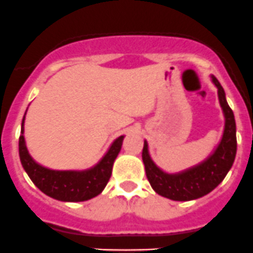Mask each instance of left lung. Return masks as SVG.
I'll use <instances>...</instances> for the list:
<instances>
[{"label":"left lung","instance_id":"8db88e82","mask_svg":"<svg viewBox=\"0 0 253 253\" xmlns=\"http://www.w3.org/2000/svg\"><path fill=\"white\" fill-rule=\"evenodd\" d=\"M212 84L217 89L220 106L225 119L224 132L212 153L194 167L178 171L167 173L162 170L151 158L148 143L144 141L142 159L149 184L157 194L175 202L195 200L212 192L226 176L236 157V122L232 110L226 101V95L219 80L211 75Z\"/></svg>","mask_w":253,"mask_h":253}]
</instances>
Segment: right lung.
Returning <instances> with one entry per match:
<instances>
[{
    "label": "right lung",
    "instance_id": "right-lung-1",
    "mask_svg": "<svg viewBox=\"0 0 253 253\" xmlns=\"http://www.w3.org/2000/svg\"><path fill=\"white\" fill-rule=\"evenodd\" d=\"M27 112V111H26ZM24 114L19 136V159L34 185L48 197L68 203L86 202L101 194L112 173L115 159L121 151L125 136H120L94 167L83 170H55L37 163L29 154L24 139Z\"/></svg>",
    "mask_w": 253,
    "mask_h": 253
}]
</instances>
